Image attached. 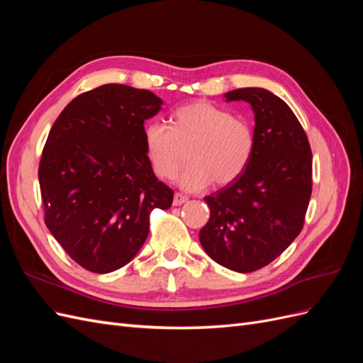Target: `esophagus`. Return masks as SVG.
Masks as SVG:
<instances>
[{"mask_svg":"<svg viewBox=\"0 0 363 363\" xmlns=\"http://www.w3.org/2000/svg\"><path fill=\"white\" fill-rule=\"evenodd\" d=\"M189 199L186 195H183V194H180V192H177L174 195V201H172V204L174 206H182V204H184L186 201H188Z\"/></svg>","mask_w":363,"mask_h":363,"instance_id":"34e87169","label":"esophagus"}]
</instances>
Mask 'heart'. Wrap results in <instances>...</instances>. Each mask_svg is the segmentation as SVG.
I'll return each instance as SVG.
<instances>
[{"label": "heart", "instance_id": "b5f03b06", "mask_svg": "<svg viewBox=\"0 0 363 363\" xmlns=\"http://www.w3.org/2000/svg\"><path fill=\"white\" fill-rule=\"evenodd\" d=\"M256 145L255 130L247 119L223 107L194 101L175 108L171 128L150 123L144 128L145 155L157 177L172 180L188 148V164L179 182L184 189L200 191L212 182L225 186L247 169Z\"/></svg>", "mask_w": 363, "mask_h": 363}]
</instances>
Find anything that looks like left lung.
I'll return each instance as SVG.
<instances>
[{"instance_id":"left-lung-1","label":"left lung","mask_w":363,"mask_h":363,"mask_svg":"<svg viewBox=\"0 0 363 363\" xmlns=\"http://www.w3.org/2000/svg\"><path fill=\"white\" fill-rule=\"evenodd\" d=\"M255 112L256 145L247 169L204 196L211 218L200 242L211 259L236 272L267 267L300 235L312 195V151L300 121L260 87L225 94Z\"/></svg>"}]
</instances>
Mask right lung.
Returning a JSON list of instances; mask_svg holds the SVG:
<instances>
[{
	"mask_svg": "<svg viewBox=\"0 0 363 363\" xmlns=\"http://www.w3.org/2000/svg\"><path fill=\"white\" fill-rule=\"evenodd\" d=\"M162 104L147 89L103 84L75 96L50 130L38 172L43 221L87 271L127 265L145 242L151 212L172 204L144 147L145 119Z\"/></svg>",
	"mask_w": 363,
	"mask_h": 363,
	"instance_id": "obj_1",
	"label": "right lung"
}]
</instances>
